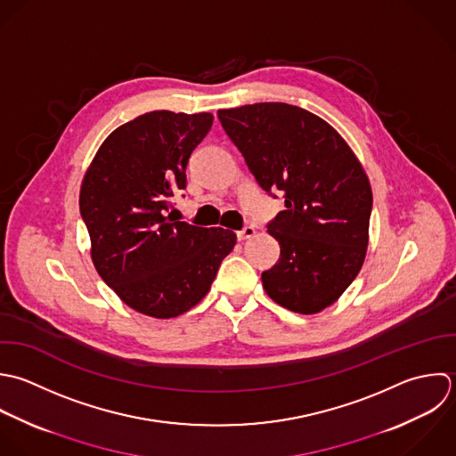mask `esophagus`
Instances as JSON below:
<instances>
[{
  "label": "esophagus",
  "mask_w": 456,
  "mask_h": 456,
  "mask_svg": "<svg viewBox=\"0 0 456 456\" xmlns=\"http://www.w3.org/2000/svg\"><path fill=\"white\" fill-rule=\"evenodd\" d=\"M236 234H238V240H240V241H245V240H248V238H254V236L257 234V231H256V227H252V225H247L245 229L238 231Z\"/></svg>",
  "instance_id": "obj_1"
}]
</instances>
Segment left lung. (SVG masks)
Instances as JSON below:
<instances>
[{
    "instance_id": "8db88e82",
    "label": "left lung",
    "mask_w": 456,
    "mask_h": 456,
    "mask_svg": "<svg viewBox=\"0 0 456 456\" xmlns=\"http://www.w3.org/2000/svg\"><path fill=\"white\" fill-rule=\"evenodd\" d=\"M222 127L265 191H284L286 209L268 224L279 263L263 272L279 305L316 314L362 268L373 191L346 140L322 117L286 102L218 110Z\"/></svg>"
}]
</instances>
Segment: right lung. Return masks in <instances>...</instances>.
<instances>
[{"label":"right lung","instance_id":"1","mask_svg":"<svg viewBox=\"0 0 456 456\" xmlns=\"http://www.w3.org/2000/svg\"><path fill=\"white\" fill-rule=\"evenodd\" d=\"M213 115L156 110L108 134L88 165L79 211L101 279L131 309L158 320L195 307L236 234L177 222L167 211L186 186V165Z\"/></svg>","mask_w":456,"mask_h":456}]
</instances>
